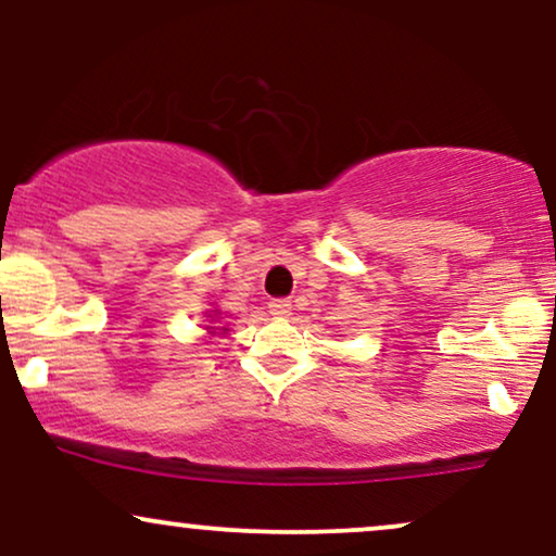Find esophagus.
I'll list each match as a JSON object with an SVG mask.
<instances>
[{"mask_svg":"<svg viewBox=\"0 0 556 556\" xmlns=\"http://www.w3.org/2000/svg\"><path fill=\"white\" fill-rule=\"evenodd\" d=\"M267 309H270L273 317H289L291 315V302H289V299H273V302L267 304Z\"/></svg>","mask_w":556,"mask_h":556,"instance_id":"34e87169","label":"esophagus"}]
</instances>
